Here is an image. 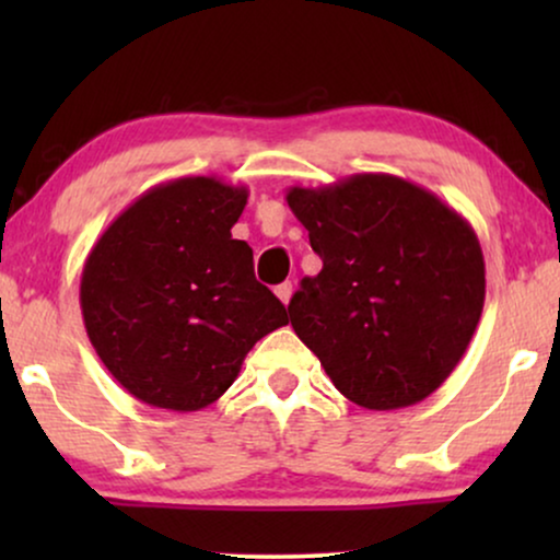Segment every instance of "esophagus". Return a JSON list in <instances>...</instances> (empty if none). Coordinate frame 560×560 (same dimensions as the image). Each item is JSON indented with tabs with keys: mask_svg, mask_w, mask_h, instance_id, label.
<instances>
[{
	"mask_svg": "<svg viewBox=\"0 0 560 560\" xmlns=\"http://www.w3.org/2000/svg\"><path fill=\"white\" fill-rule=\"evenodd\" d=\"M275 295H278L280 301L288 305V303H290V298H293V282H282V285L275 288Z\"/></svg>",
	"mask_w": 560,
	"mask_h": 560,
	"instance_id": "34e87169",
	"label": "esophagus"
}]
</instances>
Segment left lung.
<instances>
[{"label":"left lung","instance_id":"1","mask_svg":"<svg viewBox=\"0 0 560 560\" xmlns=\"http://www.w3.org/2000/svg\"><path fill=\"white\" fill-rule=\"evenodd\" d=\"M285 201L324 259L288 311L336 389L366 410L425 400L462 362L485 308L469 221L418 183L357 173Z\"/></svg>","mask_w":560,"mask_h":560}]
</instances>
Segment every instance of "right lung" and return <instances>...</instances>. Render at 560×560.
<instances>
[{
    "label": "right lung",
    "instance_id": "add662e5",
    "mask_svg": "<svg viewBox=\"0 0 560 560\" xmlns=\"http://www.w3.org/2000/svg\"><path fill=\"white\" fill-rule=\"evenodd\" d=\"M249 190L186 175L144 190L106 226L81 272L91 347L144 405L194 412L234 385L249 349L288 324L232 240Z\"/></svg>",
    "mask_w": 560,
    "mask_h": 560
}]
</instances>
